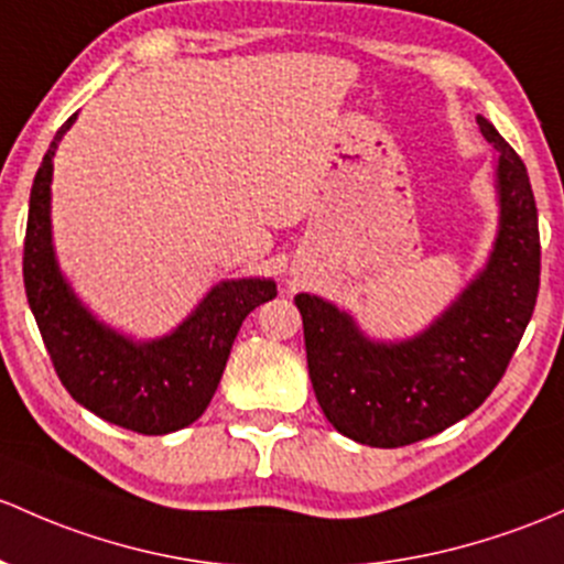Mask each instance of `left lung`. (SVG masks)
<instances>
[{
  "instance_id": "left-lung-1",
  "label": "left lung",
  "mask_w": 564,
  "mask_h": 564,
  "mask_svg": "<svg viewBox=\"0 0 564 564\" xmlns=\"http://www.w3.org/2000/svg\"><path fill=\"white\" fill-rule=\"evenodd\" d=\"M478 127L497 151V237L484 270L430 327L376 340L329 300L294 297L318 405L361 446H408L470 416L500 383L535 311L541 235L530 177L484 116Z\"/></svg>"
}]
</instances>
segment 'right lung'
Here are the masks:
<instances>
[{
  "label": "right lung",
  "mask_w": 564,
  "mask_h": 564,
  "mask_svg": "<svg viewBox=\"0 0 564 564\" xmlns=\"http://www.w3.org/2000/svg\"><path fill=\"white\" fill-rule=\"evenodd\" d=\"M78 112L53 138L29 197L23 286L56 376L75 402L105 422L167 435L194 424L210 405L232 343L248 313L275 297L272 278L221 281L173 332L134 340L99 322L58 267L51 227L53 156Z\"/></svg>",
  "instance_id": "obj_1"
}]
</instances>
